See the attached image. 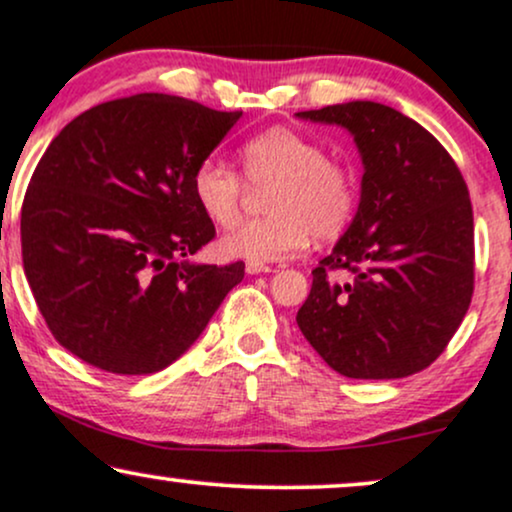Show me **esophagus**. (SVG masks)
Instances as JSON below:
<instances>
[{
	"label": "esophagus",
	"mask_w": 512,
	"mask_h": 512,
	"mask_svg": "<svg viewBox=\"0 0 512 512\" xmlns=\"http://www.w3.org/2000/svg\"><path fill=\"white\" fill-rule=\"evenodd\" d=\"M245 272H248V274H269V272H276V269L269 267V264L248 262V264H245Z\"/></svg>",
	"instance_id": "34e87169"
}]
</instances>
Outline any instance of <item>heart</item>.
Instances as JSON below:
<instances>
[{
    "label": "heart",
    "mask_w": 512,
    "mask_h": 512,
    "mask_svg": "<svg viewBox=\"0 0 512 512\" xmlns=\"http://www.w3.org/2000/svg\"><path fill=\"white\" fill-rule=\"evenodd\" d=\"M240 173L219 158H204L192 170V197L216 226L240 219L245 182L269 187L267 219L245 221L221 238L223 255L248 262L289 260L310 238H339L358 209V175L351 163L327 156V146L291 127H269L238 149Z\"/></svg>",
    "instance_id": "obj_1"
}]
</instances>
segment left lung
Instances as JSON below:
<instances>
[{"mask_svg": "<svg viewBox=\"0 0 512 512\" xmlns=\"http://www.w3.org/2000/svg\"><path fill=\"white\" fill-rule=\"evenodd\" d=\"M298 117L349 129L366 166L354 223L313 269L298 327L346 378L419 373L443 354L472 303L467 182L428 129L383 103L327 105Z\"/></svg>", "mask_w": 512, "mask_h": 512, "instance_id": "8db88e82", "label": "left lung"}]
</instances>
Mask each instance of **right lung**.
<instances>
[{"label":"right lung","mask_w":512,"mask_h":512,"mask_svg":"<svg viewBox=\"0 0 512 512\" xmlns=\"http://www.w3.org/2000/svg\"><path fill=\"white\" fill-rule=\"evenodd\" d=\"M240 115L139 93L74 117L40 158L21 207L23 272L52 337L88 366H170L243 281L245 262L182 260L216 236L192 170Z\"/></svg>","instance_id":"obj_1"}]
</instances>
